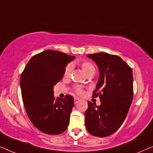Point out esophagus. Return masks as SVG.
<instances>
[{
    "label": "esophagus",
    "mask_w": 153,
    "mask_h": 153,
    "mask_svg": "<svg viewBox=\"0 0 153 153\" xmlns=\"http://www.w3.org/2000/svg\"><path fill=\"white\" fill-rule=\"evenodd\" d=\"M79 101H80V100H79V98H77V97H75L74 98V103L75 104H77Z\"/></svg>",
    "instance_id": "1"
}]
</instances>
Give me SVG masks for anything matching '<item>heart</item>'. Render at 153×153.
Listing matches in <instances>:
<instances>
[{
  "mask_svg": "<svg viewBox=\"0 0 153 153\" xmlns=\"http://www.w3.org/2000/svg\"><path fill=\"white\" fill-rule=\"evenodd\" d=\"M81 68L85 74H88V73L90 72H95V67L93 66V65L91 63V62H88V61H85L81 63ZM72 70V65H67V67L65 69V72H64V76H70L71 71ZM76 92L78 93H81L83 92V90L81 88H77L76 89Z\"/></svg>",
  "mask_w": 153,
  "mask_h": 153,
  "instance_id": "b5f03b06",
  "label": "heart"
}]
</instances>
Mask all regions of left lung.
Listing matches in <instances>:
<instances>
[{
  "instance_id": "left-lung-1",
  "label": "left lung",
  "mask_w": 153,
  "mask_h": 153,
  "mask_svg": "<svg viewBox=\"0 0 153 153\" xmlns=\"http://www.w3.org/2000/svg\"><path fill=\"white\" fill-rule=\"evenodd\" d=\"M87 56L99 69L93 96H99L101 104L88 102L85 127L92 135L106 137L120 128L128 113L133 98L132 70L118 56L100 52Z\"/></svg>"
}]
</instances>
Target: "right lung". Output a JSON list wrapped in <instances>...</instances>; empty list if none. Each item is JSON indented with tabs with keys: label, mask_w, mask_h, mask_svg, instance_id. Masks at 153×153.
Segmentation results:
<instances>
[{
	"label": "right lung",
	"mask_w": 153,
	"mask_h": 153,
	"mask_svg": "<svg viewBox=\"0 0 153 153\" xmlns=\"http://www.w3.org/2000/svg\"><path fill=\"white\" fill-rule=\"evenodd\" d=\"M75 56L47 50L33 56L21 76L25 109L33 125L42 132L60 134L66 130L74 106L72 95L54 98L53 87L61 80L65 67Z\"/></svg>",
	"instance_id": "right-lung-1"
}]
</instances>
